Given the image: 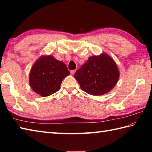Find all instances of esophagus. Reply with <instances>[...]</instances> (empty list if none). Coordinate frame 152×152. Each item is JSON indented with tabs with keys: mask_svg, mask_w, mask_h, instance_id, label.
Returning <instances> with one entry per match:
<instances>
[{
	"mask_svg": "<svg viewBox=\"0 0 152 152\" xmlns=\"http://www.w3.org/2000/svg\"><path fill=\"white\" fill-rule=\"evenodd\" d=\"M75 72H76V70H72L70 71V73H71V74H72V75H73V74H74V73H75Z\"/></svg>",
	"mask_w": 152,
	"mask_h": 152,
	"instance_id": "obj_1",
	"label": "esophagus"
}]
</instances>
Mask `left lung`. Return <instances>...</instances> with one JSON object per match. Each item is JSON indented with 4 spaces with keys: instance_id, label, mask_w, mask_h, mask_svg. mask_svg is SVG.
<instances>
[{
    "instance_id": "obj_1",
    "label": "left lung",
    "mask_w": 152,
    "mask_h": 152,
    "mask_svg": "<svg viewBox=\"0 0 152 152\" xmlns=\"http://www.w3.org/2000/svg\"><path fill=\"white\" fill-rule=\"evenodd\" d=\"M119 76L114 61L108 55L90 57L74 74L80 88L92 95H101L114 88Z\"/></svg>"
}]
</instances>
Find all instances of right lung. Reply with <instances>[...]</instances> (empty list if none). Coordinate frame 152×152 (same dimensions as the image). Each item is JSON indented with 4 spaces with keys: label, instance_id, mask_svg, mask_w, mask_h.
Instances as JSON below:
<instances>
[{
    "label": "right lung",
    "instance_id": "add662e5",
    "mask_svg": "<svg viewBox=\"0 0 152 152\" xmlns=\"http://www.w3.org/2000/svg\"><path fill=\"white\" fill-rule=\"evenodd\" d=\"M70 74L66 64L51 56H42L34 64L29 83L33 91L42 96L51 95L60 89L61 83Z\"/></svg>",
    "mask_w": 152,
    "mask_h": 152
}]
</instances>
